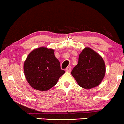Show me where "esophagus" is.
Returning a JSON list of instances; mask_svg holds the SVG:
<instances>
[{"label": "esophagus", "mask_w": 124, "mask_h": 124, "mask_svg": "<svg viewBox=\"0 0 124 124\" xmlns=\"http://www.w3.org/2000/svg\"><path fill=\"white\" fill-rule=\"evenodd\" d=\"M65 71H66V72H70L71 71V67H69L65 69Z\"/></svg>", "instance_id": "34e87169"}]
</instances>
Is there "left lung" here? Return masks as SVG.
<instances>
[{"instance_id":"left-lung-1","label":"left lung","mask_w":124,"mask_h":124,"mask_svg":"<svg viewBox=\"0 0 124 124\" xmlns=\"http://www.w3.org/2000/svg\"><path fill=\"white\" fill-rule=\"evenodd\" d=\"M77 84L90 89L101 84L106 74V65L101 56L89 47H86L78 57L77 65L71 72Z\"/></svg>"}]
</instances>
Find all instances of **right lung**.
<instances>
[{"mask_svg":"<svg viewBox=\"0 0 124 124\" xmlns=\"http://www.w3.org/2000/svg\"><path fill=\"white\" fill-rule=\"evenodd\" d=\"M23 71L30 85L39 91L50 89L65 73L61 69L54 50L46 47L36 48L29 54L23 64Z\"/></svg>","mask_w":124,"mask_h":124,"instance_id":"obj_1","label":"right lung"}]
</instances>
